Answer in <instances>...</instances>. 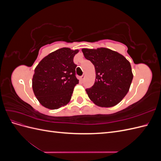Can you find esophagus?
Masks as SVG:
<instances>
[{"label":"esophagus","mask_w":161,"mask_h":161,"mask_svg":"<svg viewBox=\"0 0 161 161\" xmlns=\"http://www.w3.org/2000/svg\"><path fill=\"white\" fill-rule=\"evenodd\" d=\"M84 80H85V75H82V76H81L80 77V80L82 82Z\"/></svg>","instance_id":"34e87169"}]
</instances>
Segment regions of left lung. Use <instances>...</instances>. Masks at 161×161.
<instances>
[{
    "label": "left lung",
    "instance_id": "left-lung-1",
    "mask_svg": "<svg viewBox=\"0 0 161 161\" xmlns=\"http://www.w3.org/2000/svg\"><path fill=\"white\" fill-rule=\"evenodd\" d=\"M85 58L95 66L96 78L86 91L89 99L102 108L118 104L128 93L133 79L130 62L118 52L108 48L82 49Z\"/></svg>",
    "mask_w": 161,
    "mask_h": 161
}]
</instances>
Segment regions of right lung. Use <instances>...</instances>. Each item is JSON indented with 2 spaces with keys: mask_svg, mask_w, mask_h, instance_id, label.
I'll use <instances>...</instances> for the list:
<instances>
[{
  "mask_svg": "<svg viewBox=\"0 0 161 161\" xmlns=\"http://www.w3.org/2000/svg\"><path fill=\"white\" fill-rule=\"evenodd\" d=\"M79 50L62 47L50 53L34 70L32 88L39 102L46 108L56 109L70 101L75 86L76 65L73 62Z\"/></svg>",
  "mask_w": 161,
  "mask_h": 161,
  "instance_id": "1",
  "label": "right lung"
}]
</instances>
